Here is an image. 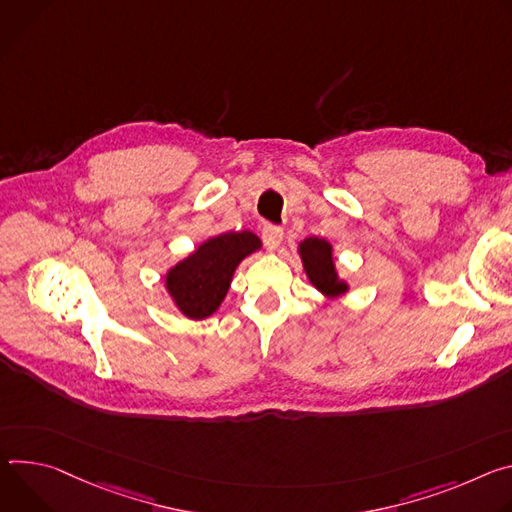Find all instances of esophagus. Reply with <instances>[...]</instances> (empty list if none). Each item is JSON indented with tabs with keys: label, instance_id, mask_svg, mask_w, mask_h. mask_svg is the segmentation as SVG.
<instances>
[{
	"label": "esophagus",
	"instance_id": "34e87169",
	"mask_svg": "<svg viewBox=\"0 0 512 512\" xmlns=\"http://www.w3.org/2000/svg\"><path fill=\"white\" fill-rule=\"evenodd\" d=\"M262 238H264V244L268 246V250H276L282 242V230L278 225H264Z\"/></svg>",
	"mask_w": 512,
	"mask_h": 512
}]
</instances>
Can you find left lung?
<instances>
[{
  "instance_id": "8db88e82",
  "label": "left lung",
  "mask_w": 512,
  "mask_h": 512,
  "mask_svg": "<svg viewBox=\"0 0 512 512\" xmlns=\"http://www.w3.org/2000/svg\"><path fill=\"white\" fill-rule=\"evenodd\" d=\"M297 254L303 262V270L311 285L327 299H339L350 293V282L337 272L333 246L325 238L309 236L299 242Z\"/></svg>"
}]
</instances>
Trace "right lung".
<instances>
[{
  "mask_svg": "<svg viewBox=\"0 0 512 512\" xmlns=\"http://www.w3.org/2000/svg\"><path fill=\"white\" fill-rule=\"evenodd\" d=\"M262 248L254 232H225L201 242L164 272V289L187 319L211 317L230 291L236 268Z\"/></svg>",
  "mask_w": 512,
  "mask_h": 512,
  "instance_id": "right-lung-1",
  "label": "right lung"
}]
</instances>
